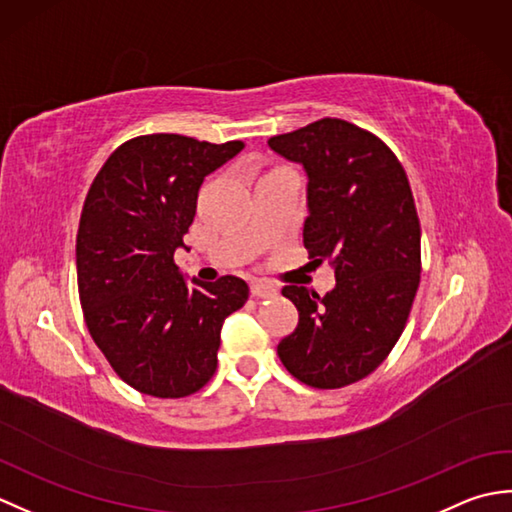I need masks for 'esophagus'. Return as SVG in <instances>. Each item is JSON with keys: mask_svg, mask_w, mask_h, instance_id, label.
I'll use <instances>...</instances> for the list:
<instances>
[{"mask_svg": "<svg viewBox=\"0 0 512 512\" xmlns=\"http://www.w3.org/2000/svg\"><path fill=\"white\" fill-rule=\"evenodd\" d=\"M250 295L257 297V299H270V297L277 295V288L273 284H268V281L255 279L253 284H250Z\"/></svg>", "mask_w": 512, "mask_h": 512, "instance_id": "obj_1", "label": "esophagus"}]
</instances>
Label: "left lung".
Listing matches in <instances>:
<instances>
[{
    "instance_id": "obj_1",
    "label": "left lung",
    "mask_w": 512,
    "mask_h": 512,
    "mask_svg": "<svg viewBox=\"0 0 512 512\" xmlns=\"http://www.w3.org/2000/svg\"><path fill=\"white\" fill-rule=\"evenodd\" d=\"M268 147L308 176L303 246L334 266L336 286L319 297L303 286L281 295L299 323L277 354L317 389L372 374L394 350L420 284V220L407 173L383 140L341 118L279 134Z\"/></svg>"
}]
</instances>
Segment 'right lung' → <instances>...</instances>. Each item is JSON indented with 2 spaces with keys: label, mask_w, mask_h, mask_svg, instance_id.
<instances>
[{
  "label": "right lung",
  "mask_w": 512,
  "mask_h": 512,
  "mask_svg": "<svg viewBox=\"0 0 512 512\" xmlns=\"http://www.w3.org/2000/svg\"><path fill=\"white\" fill-rule=\"evenodd\" d=\"M244 149L180 134L127 140L96 173L76 233L85 325L129 387L184 398L209 383L222 323L248 299L244 279H187L173 262L204 178Z\"/></svg>",
  "instance_id": "right-lung-1"
}]
</instances>
